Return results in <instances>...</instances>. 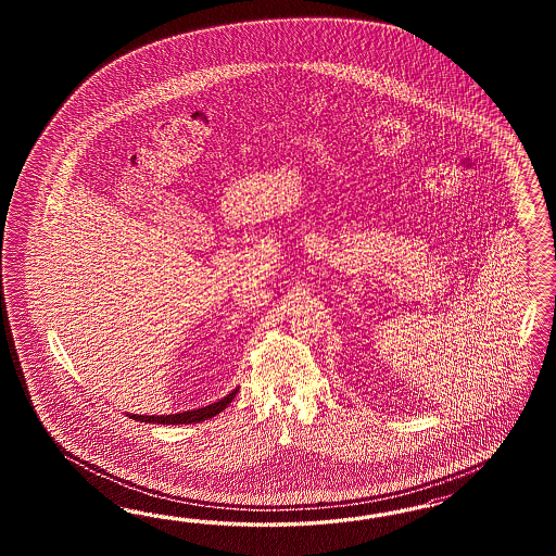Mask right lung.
Listing matches in <instances>:
<instances>
[{"mask_svg":"<svg viewBox=\"0 0 556 556\" xmlns=\"http://www.w3.org/2000/svg\"><path fill=\"white\" fill-rule=\"evenodd\" d=\"M238 393V389L230 391L226 397H222L214 404L205 405L200 409H189V412H181V414H168V416H138V414H128L132 420L147 421V424H198V421L207 420L218 416L222 409H226L228 404L232 402Z\"/></svg>","mask_w":556,"mask_h":556,"instance_id":"right-lung-1","label":"right lung"}]
</instances>
